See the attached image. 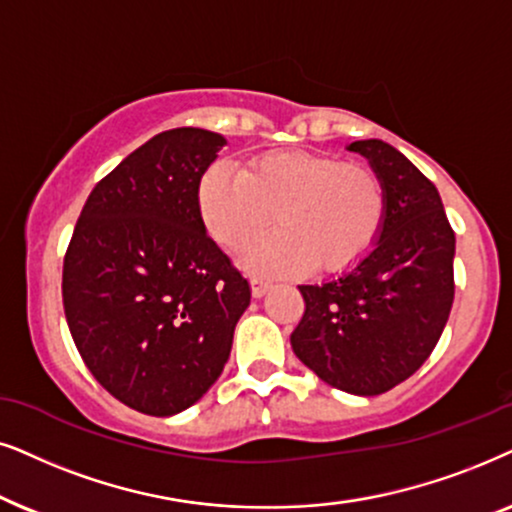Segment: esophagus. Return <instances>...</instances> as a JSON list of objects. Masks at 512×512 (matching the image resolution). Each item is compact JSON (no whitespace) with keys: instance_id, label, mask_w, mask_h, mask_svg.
I'll return each instance as SVG.
<instances>
[{"instance_id":"1","label":"esophagus","mask_w":512,"mask_h":512,"mask_svg":"<svg viewBox=\"0 0 512 512\" xmlns=\"http://www.w3.org/2000/svg\"><path fill=\"white\" fill-rule=\"evenodd\" d=\"M250 285H252V295H255V297H264L271 290V281H269V278H262V276H252Z\"/></svg>"}]
</instances>
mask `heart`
Listing matches in <instances>:
<instances>
[{
    "instance_id": "heart-1",
    "label": "heart",
    "mask_w": 512,
    "mask_h": 512,
    "mask_svg": "<svg viewBox=\"0 0 512 512\" xmlns=\"http://www.w3.org/2000/svg\"><path fill=\"white\" fill-rule=\"evenodd\" d=\"M201 213L217 241L241 248L276 224L281 229L243 250L245 267L267 274L349 269L377 243L386 215L379 175L363 163L283 149L238 170L217 163L203 175Z\"/></svg>"
}]
</instances>
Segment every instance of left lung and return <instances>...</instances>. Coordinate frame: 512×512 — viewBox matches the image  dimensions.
<instances>
[{
    "instance_id": "obj_1",
    "label": "left lung",
    "mask_w": 512,
    "mask_h": 512,
    "mask_svg": "<svg viewBox=\"0 0 512 512\" xmlns=\"http://www.w3.org/2000/svg\"><path fill=\"white\" fill-rule=\"evenodd\" d=\"M386 192L374 248L344 276L299 285L295 356L325 384L379 395L412 377L445 330L454 302V231L438 189L398 149L358 140Z\"/></svg>"
}]
</instances>
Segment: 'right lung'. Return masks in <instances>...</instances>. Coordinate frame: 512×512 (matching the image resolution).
I'll return each mask as SVG.
<instances>
[{
    "mask_svg": "<svg viewBox=\"0 0 512 512\" xmlns=\"http://www.w3.org/2000/svg\"><path fill=\"white\" fill-rule=\"evenodd\" d=\"M227 145L173 128L102 177L63 262V306L84 363L114 398L152 417L187 410L227 363L250 304L201 217V177Z\"/></svg>",
    "mask_w": 512,
    "mask_h": 512,
    "instance_id": "right-lung-1",
    "label": "right lung"
}]
</instances>
